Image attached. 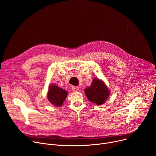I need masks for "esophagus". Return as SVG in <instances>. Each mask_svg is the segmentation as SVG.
I'll return each mask as SVG.
<instances>
[{
    "mask_svg": "<svg viewBox=\"0 0 156 156\" xmlns=\"http://www.w3.org/2000/svg\"><path fill=\"white\" fill-rule=\"evenodd\" d=\"M78 90H79V88L78 87H72V91H73L76 92V91H78Z\"/></svg>",
    "mask_w": 156,
    "mask_h": 156,
    "instance_id": "obj_1",
    "label": "esophagus"
}]
</instances>
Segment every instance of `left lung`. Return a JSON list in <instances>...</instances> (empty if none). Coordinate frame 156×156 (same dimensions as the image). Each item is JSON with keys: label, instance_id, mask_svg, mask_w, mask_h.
<instances>
[{"label": "left lung", "instance_id": "1", "mask_svg": "<svg viewBox=\"0 0 156 156\" xmlns=\"http://www.w3.org/2000/svg\"><path fill=\"white\" fill-rule=\"evenodd\" d=\"M84 91L88 99L98 105L103 104L110 95V91L105 83L97 78H94L91 86Z\"/></svg>", "mask_w": 156, "mask_h": 156}]
</instances>
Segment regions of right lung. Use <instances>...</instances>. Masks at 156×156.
Wrapping results in <instances>:
<instances>
[{
  "instance_id": "add662e5",
  "label": "right lung",
  "mask_w": 156,
  "mask_h": 156,
  "mask_svg": "<svg viewBox=\"0 0 156 156\" xmlns=\"http://www.w3.org/2000/svg\"><path fill=\"white\" fill-rule=\"evenodd\" d=\"M68 95L67 91L55 85H50L48 93V98L51 104L56 107H60Z\"/></svg>"
}]
</instances>
